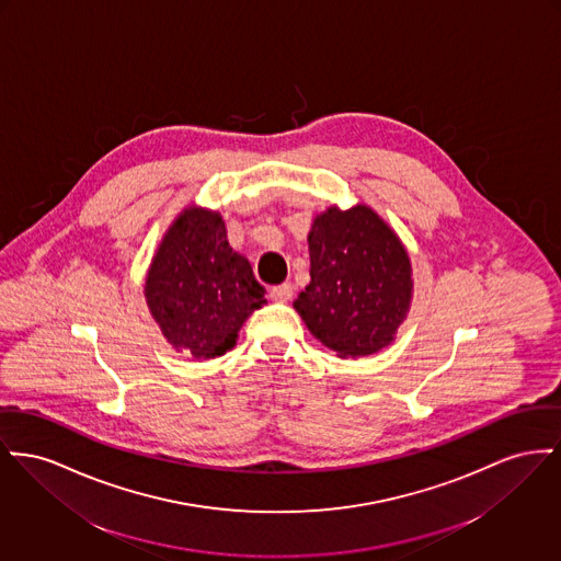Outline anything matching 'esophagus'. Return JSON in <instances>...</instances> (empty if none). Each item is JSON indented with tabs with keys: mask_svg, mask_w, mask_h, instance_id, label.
<instances>
[{
	"mask_svg": "<svg viewBox=\"0 0 561 561\" xmlns=\"http://www.w3.org/2000/svg\"><path fill=\"white\" fill-rule=\"evenodd\" d=\"M268 295H271L273 300H277V302H288V300L293 298V286H290V284L273 286V288L268 290Z\"/></svg>",
	"mask_w": 561,
	"mask_h": 561,
	"instance_id": "obj_1",
	"label": "esophagus"
}]
</instances>
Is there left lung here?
I'll use <instances>...</instances> for the list:
<instances>
[{"label": "left lung", "mask_w": 561, "mask_h": 561, "mask_svg": "<svg viewBox=\"0 0 561 561\" xmlns=\"http://www.w3.org/2000/svg\"><path fill=\"white\" fill-rule=\"evenodd\" d=\"M311 282L295 309L341 358L377 354L394 341L413 297L411 261L370 207H329L309 231Z\"/></svg>", "instance_id": "8db88e82"}]
</instances>
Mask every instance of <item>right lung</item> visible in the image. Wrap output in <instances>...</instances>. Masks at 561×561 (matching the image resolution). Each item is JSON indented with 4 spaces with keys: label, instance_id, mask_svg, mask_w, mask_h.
I'll list each match as a JSON object with an SVG mask.
<instances>
[{
    "label": "right lung",
    "instance_id": "1",
    "mask_svg": "<svg viewBox=\"0 0 561 561\" xmlns=\"http://www.w3.org/2000/svg\"><path fill=\"white\" fill-rule=\"evenodd\" d=\"M144 293L167 343L197 360L227 354L266 302L252 264L232 252L222 216L195 205L165 232Z\"/></svg>",
    "mask_w": 561,
    "mask_h": 561
}]
</instances>
